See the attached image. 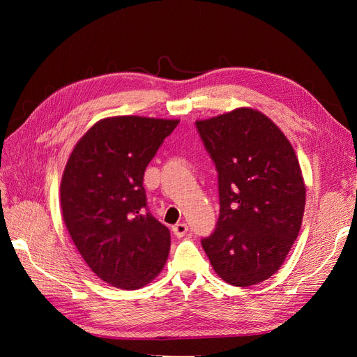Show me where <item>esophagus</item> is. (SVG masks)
<instances>
[{"label":"esophagus","mask_w":357,"mask_h":357,"mask_svg":"<svg viewBox=\"0 0 357 357\" xmlns=\"http://www.w3.org/2000/svg\"><path fill=\"white\" fill-rule=\"evenodd\" d=\"M172 232H174V235L177 236V238H181L183 235H185L188 232V225L186 223H177L172 226Z\"/></svg>","instance_id":"esophagus-1"}]
</instances>
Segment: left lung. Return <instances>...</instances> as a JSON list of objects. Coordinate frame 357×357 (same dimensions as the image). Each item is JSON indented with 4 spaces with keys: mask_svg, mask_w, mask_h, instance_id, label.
Instances as JSON below:
<instances>
[{
    "mask_svg": "<svg viewBox=\"0 0 357 357\" xmlns=\"http://www.w3.org/2000/svg\"><path fill=\"white\" fill-rule=\"evenodd\" d=\"M219 172L220 214L202 248L223 282L262 283L283 265L301 229L305 183L287 137L256 109L197 121Z\"/></svg>",
    "mask_w": 357,
    "mask_h": 357,
    "instance_id": "1",
    "label": "left lung"
}]
</instances>
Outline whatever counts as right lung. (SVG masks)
<instances>
[{
	"instance_id": "right-lung-1",
	"label": "right lung",
	"mask_w": 357,
	"mask_h": 357,
	"mask_svg": "<svg viewBox=\"0 0 357 357\" xmlns=\"http://www.w3.org/2000/svg\"><path fill=\"white\" fill-rule=\"evenodd\" d=\"M178 119L113 116L91 126L61 180L62 218L84 262L107 284L137 290L164 268L169 231L146 213L143 177Z\"/></svg>"
}]
</instances>
